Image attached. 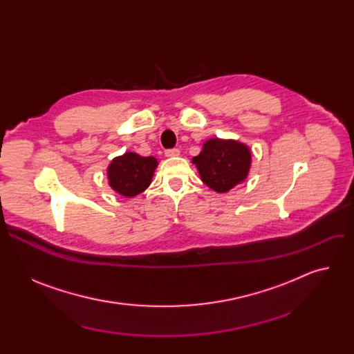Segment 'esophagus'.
<instances>
[{"label": "esophagus", "mask_w": 354, "mask_h": 354, "mask_svg": "<svg viewBox=\"0 0 354 354\" xmlns=\"http://www.w3.org/2000/svg\"><path fill=\"white\" fill-rule=\"evenodd\" d=\"M180 154V151L178 148H169V149H165V156L167 157H178Z\"/></svg>", "instance_id": "obj_1"}]
</instances>
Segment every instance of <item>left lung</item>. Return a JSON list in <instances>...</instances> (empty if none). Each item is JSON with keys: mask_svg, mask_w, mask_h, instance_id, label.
<instances>
[{"mask_svg": "<svg viewBox=\"0 0 354 354\" xmlns=\"http://www.w3.org/2000/svg\"><path fill=\"white\" fill-rule=\"evenodd\" d=\"M250 149L235 140L210 138L192 162L196 165L201 180L218 193L231 190L243 182L250 168Z\"/></svg>", "mask_w": 354, "mask_h": 354, "instance_id": "1", "label": "left lung"}]
</instances>
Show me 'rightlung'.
<instances>
[{"mask_svg":"<svg viewBox=\"0 0 354 354\" xmlns=\"http://www.w3.org/2000/svg\"><path fill=\"white\" fill-rule=\"evenodd\" d=\"M157 165L158 161L154 157L124 153L116 157L108 167L109 185L119 194L134 197L149 186Z\"/></svg>","mask_w":354,"mask_h":354,"instance_id":"obj_1","label":"right lung"}]
</instances>
